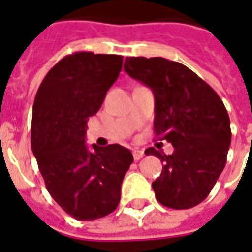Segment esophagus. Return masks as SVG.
Here are the masks:
<instances>
[{
    "instance_id": "34e87169",
    "label": "esophagus",
    "mask_w": 252,
    "mask_h": 252,
    "mask_svg": "<svg viewBox=\"0 0 252 252\" xmlns=\"http://www.w3.org/2000/svg\"><path fill=\"white\" fill-rule=\"evenodd\" d=\"M143 156H144V151H141V150L133 151V159L135 160H140Z\"/></svg>"
}]
</instances>
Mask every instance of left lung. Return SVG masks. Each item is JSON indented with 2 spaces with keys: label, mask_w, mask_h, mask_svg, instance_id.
<instances>
[{
  "label": "left lung",
  "mask_w": 252,
  "mask_h": 252,
  "mask_svg": "<svg viewBox=\"0 0 252 252\" xmlns=\"http://www.w3.org/2000/svg\"><path fill=\"white\" fill-rule=\"evenodd\" d=\"M124 69L150 87L155 96L154 129L173 147L171 155L155 148L163 171L154 183L163 206L186 210L211 192L227 161L230 117L218 93L186 65L163 57H126Z\"/></svg>",
  "instance_id": "obj_1"
}]
</instances>
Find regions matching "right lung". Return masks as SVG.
<instances>
[{
    "label": "right lung",
    "mask_w": 252,
    "mask_h": 252,
    "mask_svg": "<svg viewBox=\"0 0 252 252\" xmlns=\"http://www.w3.org/2000/svg\"><path fill=\"white\" fill-rule=\"evenodd\" d=\"M121 68L123 56L76 52L50 69L34 98L31 143L38 169L50 196L77 220L116 210L133 161L120 144H85L88 117L101 108Z\"/></svg>",
    "instance_id": "1"
}]
</instances>
